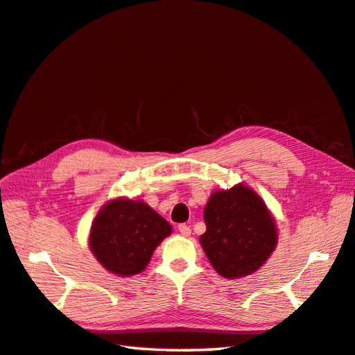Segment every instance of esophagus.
I'll use <instances>...</instances> for the list:
<instances>
[{"instance_id":"1","label":"esophagus","mask_w":355,"mask_h":355,"mask_svg":"<svg viewBox=\"0 0 355 355\" xmlns=\"http://www.w3.org/2000/svg\"><path fill=\"white\" fill-rule=\"evenodd\" d=\"M178 230H179V233L182 234V236H190L191 234V228L187 225V223H180V225L178 227Z\"/></svg>"}]
</instances>
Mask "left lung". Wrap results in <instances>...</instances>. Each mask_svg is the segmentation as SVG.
<instances>
[{
  "label": "left lung",
  "instance_id": "obj_1",
  "mask_svg": "<svg viewBox=\"0 0 355 355\" xmlns=\"http://www.w3.org/2000/svg\"><path fill=\"white\" fill-rule=\"evenodd\" d=\"M204 219L207 231L200 236V245L223 277L248 276L276 248L277 231L268 208L248 187L213 193Z\"/></svg>",
  "mask_w": 355,
  "mask_h": 355
}]
</instances>
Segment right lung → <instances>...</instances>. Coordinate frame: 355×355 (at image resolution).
I'll list each match as a JSON object with an SVG mask.
<instances>
[{
    "instance_id": "right-lung-1",
    "label": "right lung",
    "mask_w": 355,
    "mask_h": 355,
    "mask_svg": "<svg viewBox=\"0 0 355 355\" xmlns=\"http://www.w3.org/2000/svg\"><path fill=\"white\" fill-rule=\"evenodd\" d=\"M171 225L141 200L108 202L92 225L90 248L105 270L133 276L150 262Z\"/></svg>"
}]
</instances>
